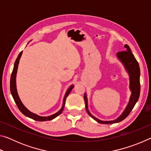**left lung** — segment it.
<instances>
[{"label":"left lung","mask_w":151,"mask_h":151,"mask_svg":"<svg viewBox=\"0 0 151 151\" xmlns=\"http://www.w3.org/2000/svg\"><path fill=\"white\" fill-rule=\"evenodd\" d=\"M124 47L127 48V50L120 51V52L117 53V57H118L119 59L122 61V63L124 64L125 68H126V69L128 70V72H129L130 76V88H131V90L132 91V95L131 96L129 103L127 106L126 109L124 110L123 113H122L118 119L114 120V121H101V120L97 119L89 112L88 110V103L86 94H85V96H84L86 110L88 112V115H90L92 118L95 120L96 121L99 122V123L113 124L123 121L124 119H126L127 117L129 116L130 112H131L132 109L134 108L135 104H136L138 100H139L140 91L139 65V63L137 62V60H136V58L134 57L133 54L132 53L131 48H129V46L127 45H125Z\"/></svg>","instance_id":"1"}]
</instances>
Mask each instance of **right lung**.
Segmentation results:
<instances>
[{
  "label": "right lung",
  "mask_w": 151,
  "mask_h": 151,
  "mask_svg": "<svg viewBox=\"0 0 151 151\" xmlns=\"http://www.w3.org/2000/svg\"><path fill=\"white\" fill-rule=\"evenodd\" d=\"M22 51H21L19 53V56L17 58L16 61L14 63V68H13V70H12V74H11V83H10V88H11V92L12 94V96L13 97L14 102L16 103L17 105L18 106V108L20 110V111L22 112V114H24L26 116L29 117L30 119H32L33 120H35V121H50V120H52L55 118H56L57 116L59 115L60 114H61V112L63 111L64 107H65V101L66 97L68 96V94L70 93V91H72V89L73 88V86L72 85L68 89V91H66V94L65 96V98H64V101H63V107L59 111L57 112V113H55L52 115L49 116H38L37 114H35L32 112H30L29 110L25 108V106L22 104V103L20 101L19 95L17 94V88H16V75H17V68H18V65H19V60L20 57H21Z\"/></svg>",
  "instance_id": "right-lung-1"
}]
</instances>
